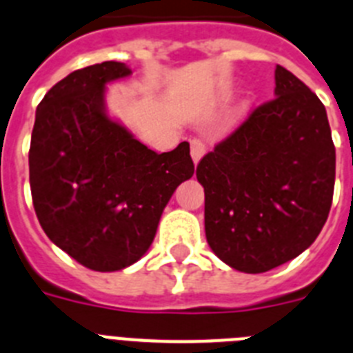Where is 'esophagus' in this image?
<instances>
[{
    "mask_svg": "<svg viewBox=\"0 0 353 353\" xmlns=\"http://www.w3.org/2000/svg\"><path fill=\"white\" fill-rule=\"evenodd\" d=\"M190 149H192V159H194V163L197 165L201 161V158L206 152V145L201 142V140H192L190 143Z\"/></svg>",
    "mask_w": 353,
    "mask_h": 353,
    "instance_id": "34e87169",
    "label": "esophagus"
}]
</instances>
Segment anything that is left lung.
Wrapping results in <instances>:
<instances>
[{"mask_svg": "<svg viewBox=\"0 0 353 353\" xmlns=\"http://www.w3.org/2000/svg\"><path fill=\"white\" fill-rule=\"evenodd\" d=\"M211 250L263 274L304 252L327 222L336 149L325 106L284 67L275 97L254 108L197 165Z\"/></svg>", "mask_w": 353, "mask_h": 353, "instance_id": "1", "label": "left lung"}]
</instances>
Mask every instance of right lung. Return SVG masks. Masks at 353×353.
I'll use <instances>...</instances> for the list:
<instances>
[{"mask_svg":"<svg viewBox=\"0 0 353 353\" xmlns=\"http://www.w3.org/2000/svg\"><path fill=\"white\" fill-rule=\"evenodd\" d=\"M130 74L121 62L70 72L37 106L32 131L37 219L57 247L96 272L139 261L167 202L194 176L188 142L158 154L108 117L106 83Z\"/></svg>","mask_w":353,"mask_h":353,"instance_id":"add662e5","label":"right lung"}]
</instances>
